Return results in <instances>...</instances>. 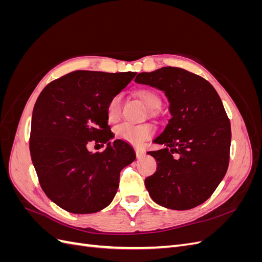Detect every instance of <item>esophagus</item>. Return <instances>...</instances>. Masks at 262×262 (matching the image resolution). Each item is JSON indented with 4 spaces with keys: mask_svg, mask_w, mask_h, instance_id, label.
Here are the masks:
<instances>
[{
    "mask_svg": "<svg viewBox=\"0 0 262 262\" xmlns=\"http://www.w3.org/2000/svg\"><path fill=\"white\" fill-rule=\"evenodd\" d=\"M136 154H137L138 158H141L145 155V150L142 148H136Z\"/></svg>",
    "mask_w": 262,
    "mask_h": 262,
    "instance_id": "obj_1",
    "label": "esophagus"
}]
</instances>
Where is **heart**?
Listing matches in <instances>:
<instances>
[{
    "instance_id": "obj_1",
    "label": "heart",
    "mask_w": 262,
    "mask_h": 262,
    "mask_svg": "<svg viewBox=\"0 0 262 262\" xmlns=\"http://www.w3.org/2000/svg\"><path fill=\"white\" fill-rule=\"evenodd\" d=\"M137 96L142 100V102L146 106L150 112L156 110L161 106V97L158 94L152 90L142 89L136 93ZM121 106H122V95L116 94L110 98L106 106V117L109 122H117L121 116ZM115 133L118 139H120L126 143L140 146L152 138L154 134V126L148 123L143 124H131L122 123L118 125L115 129Z\"/></svg>"
}]
</instances>
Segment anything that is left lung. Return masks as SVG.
I'll list each match as a JSON object with an SVG mask.
<instances>
[{"label": "left lung", "mask_w": 262, "mask_h": 262, "mask_svg": "<svg viewBox=\"0 0 262 262\" xmlns=\"http://www.w3.org/2000/svg\"><path fill=\"white\" fill-rule=\"evenodd\" d=\"M136 83L165 93L171 118L148 152L157 162L145 179L153 201L164 208L189 210L207 201L224 178L229 162L231 123L219 94L203 77L166 67L139 73Z\"/></svg>", "instance_id": "1"}]
</instances>
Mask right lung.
I'll list each match as a JSON object with an SVG mask.
<instances>
[{
    "mask_svg": "<svg viewBox=\"0 0 262 262\" xmlns=\"http://www.w3.org/2000/svg\"><path fill=\"white\" fill-rule=\"evenodd\" d=\"M137 73L74 71L47 85L36 101L29 149L42 190L60 208L75 214L98 212L110 204L120 171L136 160L122 140L109 142L106 106ZM91 141L107 143L101 154Z\"/></svg>",
    "mask_w": 262,
    "mask_h": 262,
    "instance_id": "right-lung-1",
    "label": "right lung"
}]
</instances>
